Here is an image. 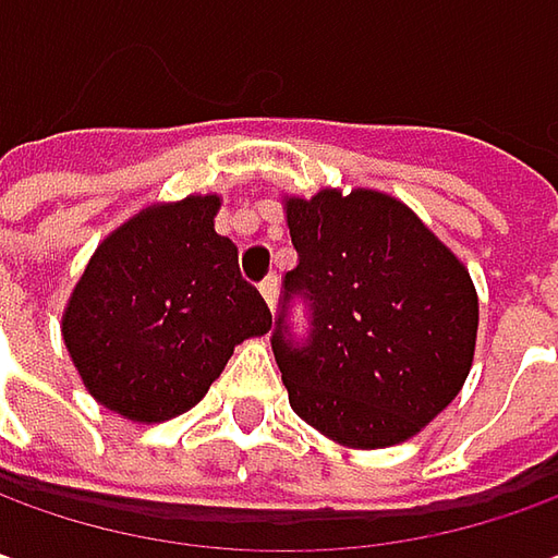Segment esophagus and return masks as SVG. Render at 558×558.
<instances>
[{
    "label": "esophagus",
    "instance_id": "1",
    "mask_svg": "<svg viewBox=\"0 0 558 558\" xmlns=\"http://www.w3.org/2000/svg\"><path fill=\"white\" fill-rule=\"evenodd\" d=\"M262 299L268 302V308H275V302H278V275H268V278L259 283Z\"/></svg>",
    "mask_w": 558,
    "mask_h": 558
}]
</instances>
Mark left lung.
<instances>
[{
    "label": "left lung",
    "instance_id": "8db88e82",
    "mask_svg": "<svg viewBox=\"0 0 558 558\" xmlns=\"http://www.w3.org/2000/svg\"><path fill=\"white\" fill-rule=\"evenodd\" d=\"M296 265L271 352L290 408L349 448L416 435L460 392L478 330L470 271L404 203L376 191L287 201ZM296 304L310 324L292 333Z\"/></svg>",
    "mask_w": 558,
    "mask_h": 558
}]
</instances>
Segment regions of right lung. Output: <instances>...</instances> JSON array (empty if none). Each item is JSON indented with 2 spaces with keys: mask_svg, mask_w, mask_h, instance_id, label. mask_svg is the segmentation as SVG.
<instances>
[{
  "mask_svg": "<svg viewBox=\"0 0 558 558\" xmlns=\"http://www.w3.org/2000/svg\"><path fill=\"white\" fill-rule=\"evenodd\" d=\"M216 209L219 197L145 209L98 246L70 296V357L88 392L129 420L191 411L234 345L271 327L238 246L213 228Z\"/></svg>",
  "mask_w": 558,
  "mask_h": 558,
  "instance_id": "add662e5",
  "label": "right lung"
}]
</instances>
